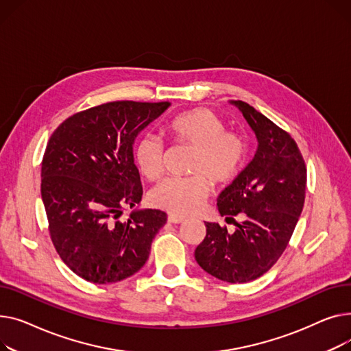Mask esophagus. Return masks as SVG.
<instances>
[{
	"label": "esophagus",
	"mask_w": 351,
	"mask_h": 351,
	"mask_svg": "<svg viewBox=\"0 0 351 351\" xmlns=\"http://www.w3.org/2000/svg\"><path fill=\"white\" fill-rule=\"evenodd\" d=\"M182 221H184L182 217H177V215H173V214L169 215V222H171V223H181Z\"/></svg>",
	"instance_id": "obj_1"
}]
</instances>
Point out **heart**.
Instances as JSON below:
<instances>
[{
    "instance_id": "heart-1",
    "label": "heart",
    "mask_w": 351,
    "mask_h": 351,
    "mask_svg": "<svg viewBox=\"0 0 351 351\" xmlns=\"http://www.w3.org/2000/svg\"><path fill=\"white\" fill-rule=\"evenodd\" d=\"M173 141L195 149L189 178H169L150 191L149 201L156 208L177 217L195 214L210 195V184L230 182L241 170L245 156V140L226 132V123L205 108L182 112L166 126ZM134 160L140 173L149 180H158L164 173L166 149L152 134H143L134 147Z\"/></svg>"
}]
</instances>
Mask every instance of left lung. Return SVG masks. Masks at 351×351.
<instances>
[{
  "instance_id": "obj_1",
  "label": "left lung",
  "mask_w": 351,
  "mask_h": 351,
  "mask_svg": "<svg viewBox=\"0 0 351 351\" xmlns=\"http://www.w3.org/2000/svg\"><path fill=\"white\" fill-rule=\"evenodd\" d=\"M256 136L254 158L217 198L225 219L243 213L245 221L230 234L217 222H205L207 235L195 261L219 280L246 283L262 276L286 250L302 214L306 166L298 144L255 108L230 100Z\"/></svg>"
}]
</instances>
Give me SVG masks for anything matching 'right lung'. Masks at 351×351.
Instances as JSON below:
<instances>
[{
  "label": "right lung",
  "instance_id": "add662e5",
  "mask_svg": "<svg viewBox=\"0 0 351 351\" xmlns=\"http://www.w3.org/2000/svg\"><path fill=\"white\" fill-rule=\"evenodd\" d=\"M170 101L105 103L66 119L52 133L40 170V195L59 256L80 278L114 283L140 271L167 214L136 208L143 189L133 144Z\"/></svg>",
  "mask_w": 351,
  "mask_h": 351
}]
</instances>
